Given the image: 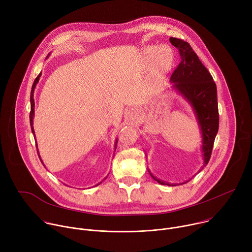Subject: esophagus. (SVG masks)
<instances>
[{
  "instance_id": "esophagus-1",
  "label": "esophagus",
  "mask_w": 252,
  "mask_h": 252,
  "mask_svg": "<svg viewBox=\"0 0 252 252\" xmlns=\"http://www.w3.org/2000/svg\"><path fill=\"white\" fill-rule=\"evenodd\" d=\"M141 117H142V114L138 107H132V109H130L128 112V119L131 123H134V124L138 123L141 120Z\"/></svg>"
}]
</instances>
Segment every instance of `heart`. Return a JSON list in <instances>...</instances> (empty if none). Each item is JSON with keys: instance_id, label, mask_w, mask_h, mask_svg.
<instances>
[{"instance_id": "obj_1", "label": "heart", "mask_w": 252, "mask_h": 252, "mask_svg": "<svg viewBox=\"0 0 252 252\" xmlns=\"http://www.w3.org/2000/svg\"><path fill=\"white\" fill-rule=\"evenodd\" d=\"M164 51H165V49H164V48H161V49L159 50V53H160V54H163ZM171 61H172V54H171L170 51H167L166 54L163 55V57H162V62H161L162 66H163V67H167V66L169 65V63H171Z\"/></svg>"}]
</instances>
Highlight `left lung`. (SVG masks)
Instances as JSON below:
<instances>
[{
	"label": "left lung",
	"mask_w": 252,
	"mask_h": 252,
	"mask_svg": "<svg viewBox=\"0 0 252 252\" xmlns=\"http://www.w3.org/2000/svg\"><path fill=\"white\" fill-rule=\"evenodd\" d=\"M169 42L178 50L181 63L173 70L170 77L172 88L181 94L192 106L202 135L201 150L203 153V166L208 163L215 136L219 131L220 115L218 105L217 85L207 68L202 64L197 55L188 42L170 38ZM149 170V169H148ZM155 181L163 186L175 187L183 184H168L154 176Z\"/></svg>",
	"instance_id": "left-lung-1"
}]
</instances>
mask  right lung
I'll return each mask as SVG.
<instances>
[{"label":"right lung","instance_id":"obj_1","mask_svg":"<svg viewBox=\"0 0 252 252\" xmlns=\"http://www.w3.org/2000/svg\"><path fill=\"white\" fill-rule=\"evenodd\" d=\"M49 57V56H48ZM41 76H42V74L40 73L39 74V76L35 78V80H34V82H33V84H32V91H31V113H30V124H31V128H32V134H33V136H34V130H33V126H32V125H33V122H32V120H33V114H34V111H33V107H34V100H33V92H34V88H35V85L38 84V82H39V80H40V78H41ZM117 143H118V141H116V146H115V149H117ZM35 147H37V142H35ZM38 151V150H37ZM38 156H39V158H40V159H41V157H40V155H39V151H38ZM42 161V163L44 164V162H43V160H41ZM45 166V165H44ZM106 178V177H105ZM100 184V183H99ZM99 184H97L96 186H98ZM95 186V187H96Z\"/></svg>","mask_w":252,"mask_h":252}]
</instances>
